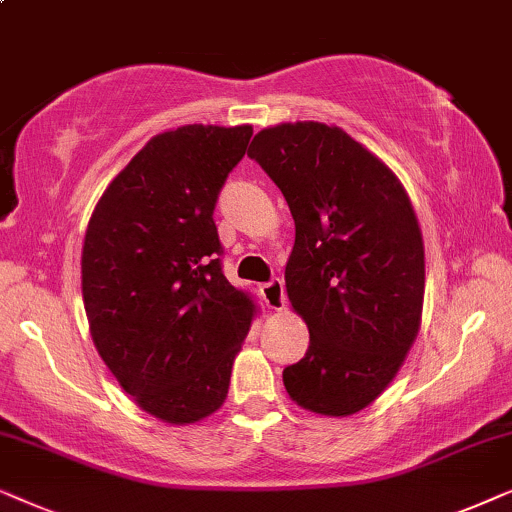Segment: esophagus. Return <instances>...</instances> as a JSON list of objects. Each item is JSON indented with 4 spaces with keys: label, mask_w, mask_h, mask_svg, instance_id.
Segmentation results:
<instances>
[{
    "label": "esophagus",
    "mask_w": 512,
    "mask_h": 512,
    "mask_svg": "<svg viewBox=\"0 0 512 512\" xmlns=\"http://www.w3.org/2000/svg\"><path fill=\"white\" fill-rule=\"evenodd\" d=\"M262 299L271 311L285 309V288L281 278H274V281L262 285Z\"/></svg>",
    "instance_id": "obj_1"
}]
</instances>
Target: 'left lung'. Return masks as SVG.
<instances>
[{
  "label": "left lung",
  "instance_id": "left-lung-1",
  "mask_svg": "<svg viewBox=\"0 0 512 512\" xmlns=\"http://www.w3.org/2000/svg\"><path fill=\"white\" fill-rule=\"evenodd\" d=\"M295 220L285 267L309 351L285 391L323 417L372 405L403 367L424 309V238L398 175L339 126H269L248 149Z\"/></svg>",
  "mask_w": 512,
  "mask_h": 512
}]
</instances>
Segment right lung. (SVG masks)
Listing matches in <instances>:
<instances>
[{"instance_id": "1", "label": "right lung", "mask_w": 512, "mask_h": 512, "mask_svg": "<svg viewBox=\"0 0 512 512\" xmlns=\"http://www.w3.org/2000/svg\"><path fill=\"white\" fill-rule=\"evenodd\" d=\"M252 126L154 135L95 203L81 248L93 344L135 405L187 426L227 400L257 306L222 274L217 194Z\"/></svg>"}]
</instances>
